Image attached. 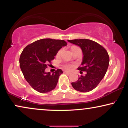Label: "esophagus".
<instances>
[{"mask_svg":"<svg viewBox=\"0 0 128 128\" xmlns=\"http://www.w3.org/2000/svg\"><path fill=\"white\" fill-rule=\"evenodd\" d=\"M64 73H67V74H71V73L70 72H68V71H66V70L64 71Z\"/></svg>","mask_w":128,"mask_h":128,"instance_id":"obj_1","label":"esophagus"}]
</instances>
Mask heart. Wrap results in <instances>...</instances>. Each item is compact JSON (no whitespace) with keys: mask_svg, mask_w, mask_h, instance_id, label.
<instances>
[{"mask_svg":"<svg viewBox=\"0 0 128 128\" xmlns=\"http://www.w3.org/2000/svg\"><path fill=\"white\" fill-rule=\"evenodd\" d=\"M78 48V47L76 46H72L71 47L72 52H73V50H75V49H76V48ZM60 50H59V51L58 52L56 55L57 56H59V55H60ZM74 64H64V65H63V67H64V69H67V70H71V69H73V67H74Z\"/></svg>","mask_w":128,"mask_h":128,"instance_id":"1","label":"heart"}]
</instances>
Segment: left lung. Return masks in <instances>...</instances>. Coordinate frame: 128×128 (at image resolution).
Wrapping results in <instances>:
<instances>
[{
    "instance_id": "left-lung-1",
    "label": "left lung",
    "mask_w": 128,
    "mask_h": 128,
    "mask_svg": "<svg viewBox=\"0 0 128 128\" xmlns=\"http://www.w3.org/2000/svg\"><path fill=\"white\" fill-rule=\"evenodd\" d=\"M78 45L83 54V61L78 70L86 72L85 76L78 77V81L72 82L73 88L80 92H88L97 86L108 69L110 58L102 46L95 41L87 39L68 40Z\"/></svg>"
}]
</instances>
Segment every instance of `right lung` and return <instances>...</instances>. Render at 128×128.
<instances>
[{
	"instance_id": "add662e5",
	"label": "right lung",
	"mask_w": 128,
	"mask_h": 128,
	"mask_svg": "<svg viewBox=\"0 0 128 128\" xmlns=\"http://www.w3.org/2000/svg\"><path fill=\"white\" fill-rule=\"evenodd\" d=\"M67 42L62 40L45 38L28 45L21 54L19 62L24 78L35 90L45 93L56 86L59 77L63 73L61 69L55 72H45L49 64Z\"/></svg>"
}]
</instances>
